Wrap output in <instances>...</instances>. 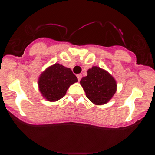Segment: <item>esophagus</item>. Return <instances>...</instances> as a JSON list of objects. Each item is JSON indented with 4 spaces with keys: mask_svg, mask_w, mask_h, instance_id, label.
Wrapping results in <instances>:
<instances>
[{
    "mask_svg": "<svg viewBox=\"0 0 155 155\" xmlns=\"http://www.w3.org/2000/svg\"><path fill=\"white\" fill-rule=\"evenodd\" d=\"M77 78H78V80L79 81H80L81 80V79H82V74H78L77 76Z\"/></svg>",
    "mask_w": 155,
    "mask_h": 155,
    "instance_id": "34e87169",
    "label": "esophagus"
}]
</instances>
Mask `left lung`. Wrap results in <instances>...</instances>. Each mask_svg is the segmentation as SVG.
<instances>
[{
    "label": "left lung",
    "mask_w": 155,
    "mask_h": 155,
    "mask_svg": "<svg viewBox=\"0 0 155 155\" xmlns=\"http://www.w3.org/2000/svg\"><path fill=\"white\" fill-rule=\"evenodd\" d=\"M80 84L86 97L96 105L107 104L116 91V82L106 70L93 67L87 70V76L82 78Z\"/></svg>",
    "instance_id": "obj_1"
}]
</instances>
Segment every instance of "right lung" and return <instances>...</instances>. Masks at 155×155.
Instances as JSON below:
<instances>
[{
  "label": "right lung",
  "mask_w": 155,
  "mask_h": 155,
  "mask_svg": "<svg viewBox=\"0 0 155 155\" xmlns=\"http://www.w3.org/2000/svg\"><path fill=\"white\" fill-rule=\"evenodd\" d=\"M76 82L77 77L70 68L55 64L42 73L38 85L43 97L48 101H56L61 99L68 87Z\"/></svg>",
  "instance_id": "add662e5"
}]
</instances>
